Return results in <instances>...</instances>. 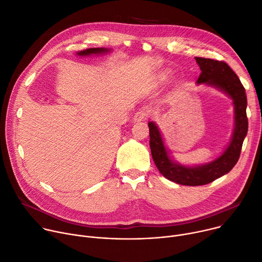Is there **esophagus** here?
<instances>
[{"instance_id":"obj_1","label":"esophagus","mask_w":262,"mask_h":262,"mask_svg":"<svg viewBox=\"0 0 262 262\" xmlns=\"http://www.w3.org/2000/svg\"><path fill=\"white\" fill-rule=\"evenodd\" d=\"M149 113L148 111H145V110H140L138 111L135 116H134V120L135 121H142V120H145V119L148 117Z\"/></svg>"}]
</instances>
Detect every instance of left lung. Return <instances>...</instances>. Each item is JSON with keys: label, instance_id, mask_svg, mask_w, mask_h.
I'll return each mask as SVG.
<instances>
[{"label": "left lung", "instance_id": "1", "mask_svg": "<svg viewBox=\"0 0 262 262\" xmlns=\"http://www.w3.org/2000/svg\"><path fill=\"white\" fill-rule=\"evenodd\" d=\"M195 60L202 71L196 83L215 86L232 98L235 111V128L230 144L222 156L211 163L188 167L170 159L157 124L148 123L151 156L159 171L169 181L186 186L206 185L228 173L239 159L248 133L247 95L238 76L225 61L204 57H195Z\"/></svg>", "mask_w": 262, "mask_h": 262}]
</instances>
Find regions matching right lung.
Instances as JSON below:
<instances>
[{
  "mask_svg": "<svg viewBox=\"0 0 262 262\" xmlns=\"http://www.w3.org/2000/svg\"><path fill=\"white\" fill-rule=\"evenodd\" d=\"M110 50L105 49V48H90L83 51L78 52V55L81 56H86V55H91V54H103V53H107Z\"/></svg>",
  "mask_w": 262,
  "mask_h": 262,
  "instance_id": "add662e5",
  "label": "right lung"
}]
</instances>
